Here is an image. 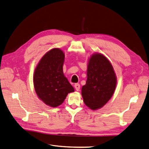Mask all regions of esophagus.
I'll return each mask as SVG.
<instances>
[{
    "label": "esophagus",
    "mask_w": 149,
    "mask_h": 149,
    "mask_svg": "<svg viewBox=\"0 0 149 149\" xmlns=\"http://www.w3.org/2000/svg\"><path fill=\"white\" fill-rule=\"evenodd\" d=\"M80 84H75V85H74V87H75V90L77 91H79V90H80Z\"/></svg>",
    "instance_id": "obj_1"
}]
</instances>
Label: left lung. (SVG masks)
<instances>
[{
    "mask_svg": "<svg viewBox=\"0 0 149 149\" xmlns=\"http://www.w3.org/2000/svg\"><path fill=\"white\" fill-rule=\"evenodd\" d=\"M117 78L109 60L101 53H94L88 60L87 81L81 90L85 104L92 110L104 106L113 96Z\"/></svg>",
    "mask_w": 149,
    "mask_h": 149,
    "instance_id": "obj_1",
    "label": "left lung"
}]
</instances>
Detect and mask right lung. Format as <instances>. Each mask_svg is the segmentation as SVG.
I'll use <instances>...</instances> for the list:
<instances>
[{
  "mask_svg": "<svg viewBox=\"0 0 149 149\" xmlns=\"http://www.w3.org/2000/svg\"><path fill=\"white\" fill-rule=\"evenodd\" d=\"M65 53L54 48L42 56L35 69L33 84L38 98L45 104L56 108L62 104L74 87L64 75Z\"/></svg>",
  "mask_w": 149,
  "mask_h": 149,
  "instance_id": "right-lung-1",
  "label": "right lung"
}]
</instances>
